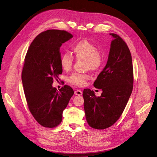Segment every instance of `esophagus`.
<instances>
[{
	"label": "esophagus",
	"mask_w": 157,
	"mask_h": 157,
	"mask_svg": "<svg viewBox=\"0 0 157 157\" xmlns=\"http://www.w3.org/2000/svg\"><path fill=\"white\" fill-rule=\"evenodd\" d=\"M75 94L76 95H82V92L81 90H75Z\"/></svg>",
	"instance_id": "esophagus-1"
}]
</instances>
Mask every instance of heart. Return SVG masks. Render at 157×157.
<instances>
[{"mask_svg":"<svg viewBox=\"0 0 157 157\" xmlns=\"http://www.w3.org/2000/svg\"><path fill=\"white\" fill-rule=\"evenodd\" d=\"M75 57L78 60H86V66L91 70H96L102 63V57L98 51L97 46L93 42L87 40H81L74 44L71 47ZM73 63V57L68 53H64L60 59V65L62 70L68 71L71 70ZM90 78L87 75L77 73H72L67 80L70 84L82 87L86 84Z\"/></svg>","mask_w":157,"mask_h":157,"instance_id":"obj_1","label":"heart"}]
</instances>
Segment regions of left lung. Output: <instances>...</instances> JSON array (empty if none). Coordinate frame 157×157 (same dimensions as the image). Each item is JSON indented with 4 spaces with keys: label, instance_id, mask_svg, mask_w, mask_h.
Returning <instances> with one entry per match:
<instances>
[{
    "label": "left lung",
    "instance_id": "8db88e82",
    "mask_svg": "<svg viewBox=\"0 0 157 157\" xmlns=\"http://www.w3.org/2000/svg\"><path fill=\"white\" fill-rule=\"evenodd\" d=\"M113 39L107 64L93 84L101 89L96 97L90 89L83 91L86 121L94 129H104L113 125L126 108L133 87V67L129 49L120 36L110 33Z\"/></svg>",
    "mask_w": 157,
    "mask_h": 157
}]
</instances>
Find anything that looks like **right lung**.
Returning <instances> with one entry per match:
<instances>
[{
    "instance_id": "obj_1",
    "label": "right lung",
    "mask_w": 157,
    "mask_h": 157,
    "mask_svg": "<svg viewBox=\"0 0 157 157\" xmlns=\"http://www.w3.org/2000/svg\"><path fill=\"white\" fill-rule=\"evenodd\" d=\"M73 35L64 30L49 29L37 35L24 59L22 81L28 108L35 120L45 128L62 122V112L74 94L65 85L57 91L53 79L62 73L60 48Z\"/></svg>"
}]
</instances>
